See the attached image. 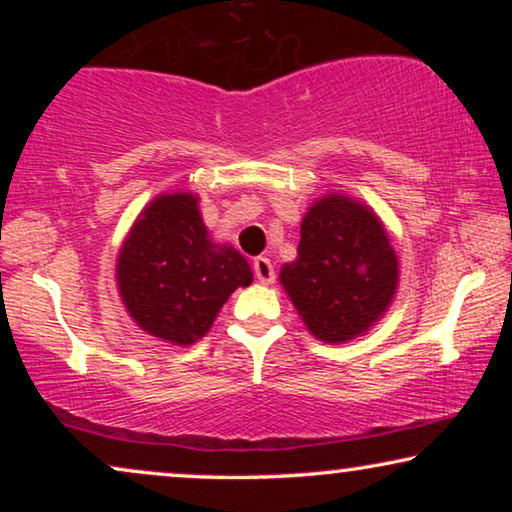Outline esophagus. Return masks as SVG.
Masks as SVG:
<instances>
[{
	"instance_id": "esophagus-1",
	"label": "esophagus",
	"mask_w": 512,
	"mask_h": 512,
	"mask_svg": "<svg viewBox=\"0 0 512 512\" xmlns=\"http://www.w3.org/2000/svg\"><path fill=\"white\" fill-rule=\"evenodd\" d=\"M254 275L261 284H272L275 282V268H272L270 258L265 256H258L254 258Z\"/></svg>"
}]
</instances>
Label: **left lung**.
I'll list each match as a JSON object with an SVG mask.
<instances>
[{"label":"left lung","mask_w":512,"mask_h":512,"mask_svg":"<svg viewBox=\"0 0 512 512\" xmlns=\"http://www.w3.org/2000/svg\"><path fill=\"white\" fill-rule=\"evenodd\" d=\"M279 279L307 331L338 345L359 338L387 312L398 258L373 209L333 193L307 209L298 258Z\"/></svg>","instance_id":"8db88e82"}]
</instances>
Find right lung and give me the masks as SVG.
Instances as JSON below:
<instances>
[{
  "label": "right lung",
  "instance_id": "add662e5",
  "mask_svg": "<svg viewBox=\"0 0 512 512\" xmlns=\"http://www.w3.org/2000/svg\"><path fill=\"white\" fill-rule=\"evenodd\" d=\"M118 293L135 324L172 345L212 328L237 286L254 282L240 251L214 244L198 195L163 193L139 214L116 261Z\"/></svg>",
  "mask_w": 512,
  "mask_h": 512
}]
</instances>
